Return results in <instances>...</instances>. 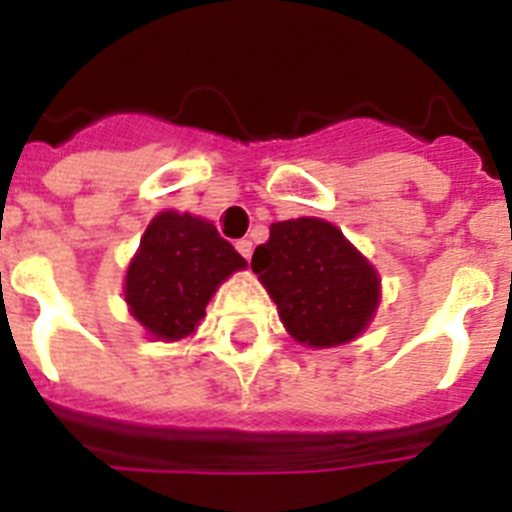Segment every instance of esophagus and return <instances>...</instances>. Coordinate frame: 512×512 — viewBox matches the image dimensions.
I'll list each match as a JSON object with an SVG mask.
<instances>
[{
	"label": "esophagus",
	"mask_w": 512,
	"mask_h": 512,
	"mask_svg": "<svg viewBox=\"0 0 512 512\" xmlns=\"http://www.w3.org/2000/svg\"><path fill=\"white\" fill-rule=\"evenodd\" d=\"M235 248H238V253H241L243 259H251V253H253V243L248 241V238H241V241L235 243Z\"/></svg>",
	"instance_id": "obj_1"
}]
</instances>
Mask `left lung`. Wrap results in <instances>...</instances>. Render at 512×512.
Returning a JSON list of instances; mask_svg holds the SVG:
<instances>
[{
	"mask_svg": "<svg viewBox=\"0 0 512 512\" xmlns=\"http://www.w3.org/2000/svg\"><path fill=\"white\" fill-rule=\"evenodd\" d=\"M259 274L289 336L312 348L354 341L379 305V274L320 217L274 223L269 241L253 251Z\"/></svg>",
	"mask_w": 512,
	"mask_h": 512,
	"instance_id": "left-lung-1",
	"label": "left lung"
}]
</instances>
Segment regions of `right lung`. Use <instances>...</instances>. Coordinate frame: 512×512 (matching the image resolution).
I'll use <instances>...</instances> for the list:
<instances>
[{"label": "right lung", "instance_id": "obj_1", "mask_svg": "<svg viewBox=\"0 0 512 512\" xmlns=\"http://www.w3.org/2000/svg\"><path fill=\"white\" fill-rule=\"evenodd\" d=\"M246 259L189 212L166 210L151 220L125 274L130 315L158 341L192 336L215 289Z\"/></svg>", "mask_w": 512, "mask_h": 512}]
</instances>
